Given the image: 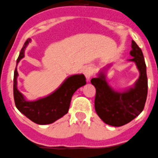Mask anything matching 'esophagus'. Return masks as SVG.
<instances>
[{
	"label": "esophagus",
	"instance_id": "34e87169",
	"mask_svg": "<svg viewBox=\"0 0 158 158\" xmlns=\"http://www.w3.org/2000/svg\"><path fill=\"white\" fill-rule=\"evenodd\" d=\"M93 72L94 70L92 67H86V69L83 70V74L85 75V76H86L87 80H89V79H90V77H91L92 75H93Z\"/></svg>",
	"mask_w": 158,
	"mask_h": 158
}]
</instances>
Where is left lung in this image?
<instances>
[{
    "mask_svg": "<svg viewBox=\"0 0 158 158\" xmlns=\"http://www.w3.org/2000/svg\"><path fill=\"white\" fill-rule=\"evenodd\" d=\"M130 59L137 65L140 76L134 88L124 92H116L111 89L103 73L90 80L96 89L94 107L97 114L107 124L120 127L134 120L142 113L148 92L146 65L142 49L132 41Z\"/></svg>",
    "mask_w": 158,
    "mask_h": 158,
    "instance_id": "8db88e82",
    "label": "left lung"
}]
</instances>
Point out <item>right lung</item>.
Masks as SVG:
<instances>
[{"mask_svg": "<svg viewBox=\"0 0 158 158\" xmlns=\"http://www.w3.org/2000/svg\"><path fill=\"white\" fill-rule=\"evenodd\" d=\"M31 39L25 42L19 52L17 63L24 56V49ZM16 69L14 72L13 95L15 106L19 112L31 121L38 124H49L62 117L69 112L73 94L81 86L86 84L83 75H75L69 77L54 93L35 102H27L22 94L17 89Z\"/></svg>", "mask_w": 158, "mask_h": 158, "instance_id": "add662e5", "label": "right lung"}]
</instances>
